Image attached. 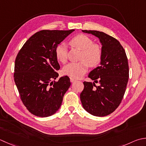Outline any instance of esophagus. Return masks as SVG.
<instances>
[{
	"label": "esophagus",
	"instance_id": "34e87169",
	"mask_svg": "<svg viewBox=\"0 0 146 146\" xmlns=\"http://www.w3.org/2000/svg\"><path fill=\"white\" fill-rule=\"evenodd\" d=\"M70 81L71 82H74L75 81H76V80L75 78H72V77H70Z\"/></svg>",
	"mask_w": 146,
	"mask_h": 146
}]
</instances>
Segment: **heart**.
<instances>
[{"label":"heart","mask_w":146,"mask_h":146,"mask_svg":"<svg viewBox=\"0 0 146 146\" xmlns=\"http://www.w3.org/2000/svg\"><path fill=\"white\" fill-rule=\"evenodd\" d=\"M69 44L71 46L82 50L80 57V61L71 62L66 65L62 69L64 75L73 78H80L86 73L88 65L96 67L101 61L102 48L98 44L93 43L92 40L85 35H78L71 38ZM56 59L58 61L64 63L67 59V48L64 44L58 45L55 50Z\"/></svg>","instance_id":"b5f03b06"}]
</instances>
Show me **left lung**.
Here are the masks:
<instances>
[{
  "instance_id": "left-lung-1",
  "label": "left lung",
  "mask_w": 146,
  "mask_h": 146,
  "mask_svg": "<svg viewBox=\"0 0 146 146\" xmlns=\"http://www.w3.org/2000/svg\"><path fill=\"white\" fill-rule=\"evenodd\" d=\"M99 39L102 45L100 66L88 74L94 82H84L80 94L83 108L96 116H105L112 113L123 98L129 77L128 59L123 47L118 40L104 32L82 30ZM96 83H99L96 86Z\"/></svg>"
}]
</instances>
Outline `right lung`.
<instances>
[{"label":"right lung","instance_id":"obj_1","mask_svg":"<svg viewBox=\"0 0 146 146\" xmlns=\"http://www.w3.org/2000/svg\"><path fill=\"white\" fill-rule=\"evenodd\" d=\"M75 30H42L31 36L19 50L14 64V82L23 103L39 117L56 113L70 87L68 76L61 77L56 48Z\"/></svg>","mask_w":146,"mask_h":146}]
</instances>
